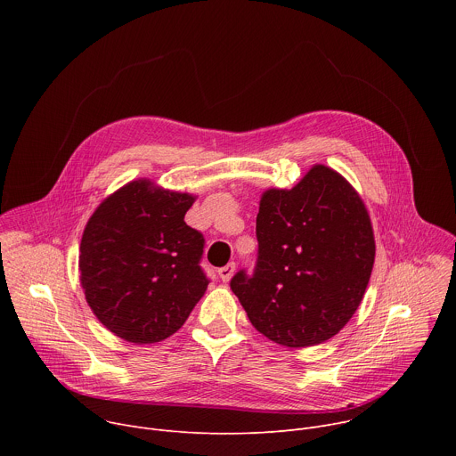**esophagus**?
I'll return each instance as SVG.
<instances>
[{
  "mask_svg": "<svg viewBox=\"0 0 456 456\" xmlns=\"http://www.w3.org/2000/svg\"><path fill=\"white\" fill-rule=\"evenodd\" d=\"M234 271H236V265H234V264H227L225 267L218 269V276H220V280H222L224 283H227V281L232 278Z\"/></svg>",
  "mask_w": 456,
  "mask_h": 456,
  "instance_id": "obj_1",
  "label": "esophagus"
}]
</instances>
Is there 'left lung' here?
Here are the masks:
<instances>
[{"mask_svg": "<svg viewBox=\"0 0 456 456\" xmlns=\"http://www.w3.org/2000/svg\"><path fill=\"white\" fill-rule=\"evenodd\" d=\"M257 259L231 289L252 327L305 348L339 334L366 292L375 240L359 192L315 164L292 189H267L256 216Z\"/></svg>", "mask_w": 456, "mask_h": 456, "instance_id": "1", "label": "left lung"}]
</instances>
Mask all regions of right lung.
I'll return each mask as SVG.
<instances>
[{
	"mask_svg": "<svg viewBox=\"0 0 456 456\" xmlns=\"http://www.w3.org/2000/svg\"><path fill=\"white\" fill-rule=\"evenodd\" d=\"M194 197L139 178L90 216L79 254L85 297L117 338L151 345L173 336L204 296V236L183 222Z\"/></svg>",
	"mask_w": 456,
	"mask_h": 456,
	"instance_id": "obj_1",
	"label": "right lung"
}]
</instances>
